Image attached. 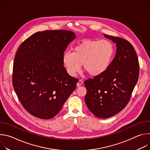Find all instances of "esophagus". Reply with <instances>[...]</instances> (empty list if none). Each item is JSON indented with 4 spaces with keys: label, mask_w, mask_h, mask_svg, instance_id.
<instances>
[{
    "label": "esophagus",
    "mask_w": 150,
    "mask_h": 150,
    "mask_svg": "<svg viewBox=\"0 0 150 150\" xmlns=\"http://www.w3.org/2000/svg\"><path fill=\"white\" fill-rule=\"evenodd\" d=\"M83 83V81L81 80V79H80V80H79V81L78 82V83H76V86L77 87H80L81 85H82V83Z\"/></svg>",
    "instance_id": "1"
}]
</instances>
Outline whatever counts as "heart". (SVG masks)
<instances>
[{"instance_id":"heart-1","label":"heart","mask_w":150,"mask_h":150,"mask_svg":"<svg viewBox=\"0 0 150 150\" xmlns=\"http://www.w3.org/2000/svg\"><path fill=\"white\" fill-rule=\"evenodd\" d=\"M113 53V46L109 40H86L76 46L72 53L64 54L63 61L72 76L79 72L81 65L90 75L97 76L108 68Z\"/></svg>"}]
</instances>
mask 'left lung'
<instances>
[{
    "mask_svg": "<svg viewBox=\"0 0 150 150\" xmlns=\"http://www.w3.org/2000/svg\"><path fill=\"white\" fill-rule=\"evenodd\" d=\"M116 45V55L107 70L85 80V101L90 112L102 119L122 110L129 102L137 83L139 65L134 47L121 38L103 34Z\"/></svg>",
    "mask_w": 150,
    "mask_h": 150,
    "instance_id": "1",
    "label": "left lung"
}]
</instances>
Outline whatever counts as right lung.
I'll list each match as a JSON object with an SVG mask.
<instances>
[{
  "mask_svg": "<svg viewBox=\"0 0 150 150\" xmlns=\"http://www.w3.org/2000/svg\"><path fill=\"white\" fill-rule=\"evenodd\" d=\"M76 38L68 30L37 32L21 45L14 59L12 82L21 104L33 116H55L72 93L78 79L63 66L64 52Z\"/></svg>",
  "mask_w": 150,
  "mask_h": 150,
  "instance_id": "add662e5",
  "label": "right lung"
}]
</instances>
